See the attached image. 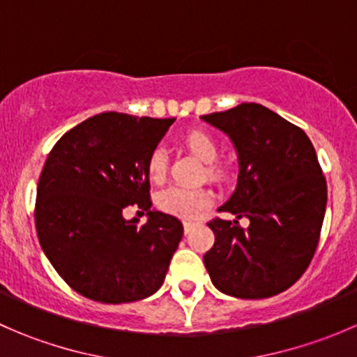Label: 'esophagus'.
Wrapping results in <instances>:
<instances>
[{"instance_id":"34e87169","label":"esophagus","mask_w":357,"mask_h":357,"mask_svg":"<svg viewBox=\"0 0 357 357\" xmlns=\"http://www.w3.org/2000/svg\"><path fill=\"white\" fill-rule=\"evenodd\" d=\"M183 226H185V233H190V231H192L193 228H195V222H192V221H185V225H183Z\"/></svg>"}]
</instances>
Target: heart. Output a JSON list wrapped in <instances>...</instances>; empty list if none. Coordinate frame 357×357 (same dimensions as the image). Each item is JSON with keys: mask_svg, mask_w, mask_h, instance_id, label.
<instances>
[{"mask_svg": "<svg viewBox=\"0 0 357 357\" xmlns=\"http://www.w3.org/2000/svg\"><path fill=\"white\" fill-rule=\"evenodd\" d=\"M185 145L193 155L207 164L205 174L211 181H221L225 178L222 167L215 164L219 157V145L211 135L204 131H190L185 136ZM165 169H167V152L164 146H157L150 152L146 160V174L153 183H160L165 176ZM208 204H211V193L204 188L169 186L157 195V205L160 211L183 219L199 218L200 212Z\"/></svg>", "mask_w": 357, "mask_h": 357, "instance_id": "1", "label": "heart"}]
</instances>
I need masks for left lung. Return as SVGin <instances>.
<instances>
[{
	"label": "left lung",
	"instance_id": "obj_1",
	"mask_svg": "<svg viewBox=\"0 0 357 357\" xmlns=\"http://www.w3.org/2000/svg\"><path fill=\"white\" fill-rule=\"evenodd\" d=\"M231 139L236 188L214 219V247L204 255L212 283L238 298H266L294 285L307 269L326 211V181L304 131L259 103L202 115ZM240 217L251 221L243 230Z\"/></svg>",
	"mask_w": 357,
	"mask_h": 357
}]
</instances>
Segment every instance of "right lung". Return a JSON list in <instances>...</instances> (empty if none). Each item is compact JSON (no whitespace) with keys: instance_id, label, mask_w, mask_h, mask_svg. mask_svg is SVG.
<instances>
[{"instance_id":"obj_1","label":"right lung","mask_w":357,"mask_h":357,"mask_svg":"<svg viewBox=\"0 0 357 357\" xmlns=\"http://www.w3.org/2000/svg\"><path fill=\"white\" fill-rule=\"evenodd\" d=\"M174 119L105 112L56 142L36 199V231L48 261L77 294L122 304L160 289L183 238L178 218L150 202L146 160ZM138 203L147 222L126 220Z\"/></svg>"}]
</instances>
